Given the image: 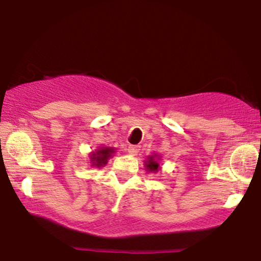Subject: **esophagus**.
<instances>
[{
  "mask_svg": "<svg viewBox=\"0 0 261 261\" xmlns=\"http://www.w3.org/2000/svg\"><path fill=\"white\" fill-rule=\"evenodd\" d=\"M128 153L130 154H137L140 152V146H134V145H130L127 148Z\"/></svg>",
  "mask_w": 261,
  "mask_h": 261,
  "instance_id": "esophagus-1",
  "label": "esophagus"
}]
</instances>
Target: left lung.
<instances>
[{"label": "left lung", "instance_id": "left-lung-1", "mask_svg": "<svg viewBox=\"0 0 261 261\" xmlns=\"http://www.w3.org/2000/svg\"><path fill=\"white\" fill-rule=\"evenodd\" d=\"M158 167H160V164H158L157 161L154 160L153 155H152V157H149L148 161L146 162V169L149 170V172H157Z\"/></svg>", "mask_w": 261, "mask_h": 261}]
</instances>
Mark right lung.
<instances>
[{"mask_svg": "<svg viewBox=\"0 0 261 261\" xmlns=\"http://www.w3.org/2000/svg\"><path fill=\"white\" fill-rule=\"evenodd\" d=\"M113 152H114L113 148L104 147V148H100L99 151L95 152V153L91 154L92 166H95V167H98V168H99V167L104 166V164H107L108 158L112 155Z\"/></svg>", "mask_w": 261, "mask_h": 261, "instance_id": "right-lung-1", "label": "right lung"}]
</instances>
